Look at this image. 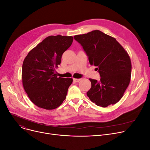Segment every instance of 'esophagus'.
<instances>
[{
    "label": "esophagus",
    "instance_id": "34e87169",
    "mask_svg": "<svg viewBox=\"0 0 150 150\" xmlns=\"http://www.w3.org/2000/svg\"><path fill=\"white\" fill-rule=\"evenodd\" d=\"M73 81L76 82H79L81 81V79H75V78H74Z\"/></svg>",
    "mask_w": 150,
    "mask_h": 150
}]
</instances>
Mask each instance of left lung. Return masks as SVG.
<instances>
[{
	"instance_id": "8db88e82",
	"label": "left lung",
	"mask_w": 150,
	"mask_h": 150,
	"mask_svg": "<svg viewBox=\"0 0 150 150\" xmlns=\"http://www.w3.org/2000/svg\"><path fill=\"white\" fill-rule=\"evenodd\" d=\"M74 38L82 45L90 64L97 67L101 76L99 82L89 79L91 87L87 92L88 97L102 108L117 103L131 81L129 54L115 38L98 30Z\"/></svg>"
}]
</instances>
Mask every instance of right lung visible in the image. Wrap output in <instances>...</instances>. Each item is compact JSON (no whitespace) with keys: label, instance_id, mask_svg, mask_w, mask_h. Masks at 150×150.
Listing matches in <instances>:
<instances>
[{"label":"right lung","instance_id":"add662e5","mask_svg":"<svg viewBox=\"0 0 150 150\" xmlns=\"http://www.w3.org/2000/svg\"><path fill=\"white\" fill-rule=\"evenodd\" d=\"M73 37H47L28 53L22 68L23 87L37 107L52 110L65 100L72 78L55 76L63 52L71 46Z\"/></svg>","mask_w":150,"mask_h":150}]
</instances>
